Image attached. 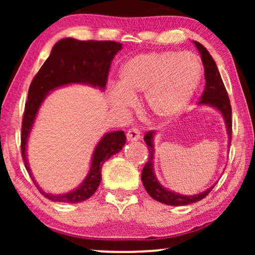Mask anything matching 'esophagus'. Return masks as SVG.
<instances>
[{
    "instance_id": "34e87169",
    "label": "esophagus",
    "mask_w": 255,
    "mask_h": 255,
    "mask_svg": "<svg viewBox=\"0 0 255 255\" xmlns=\"http://www.w3.org/2000/svg\"><path fill=\"white\" fill-rule=\"evenodd\" d=\"M140 137H141L140 131H139L138 128H130V130H128V133H127V138H128V141L139 140V139H140Z\"/></svg>"
}]
</instances>
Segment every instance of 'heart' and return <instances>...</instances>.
Returning <instances> with one entry per match:
<instances>
[{
    "label": "heart",
    "mask_w": 255,
    "mask_h": 255,
    "mask_svg": "<svg viewBox=\"0 0 255 255\" xmlns=\"http://www.w3.org/2000/svg\"><path fill=\"white\" fill-rule=\"evenodd\" d=\"M202 80L196 55L176 51L147 52L134 55L122 66L120 82L110 89L113 108L127 111L133 99L144 94V107L156 122L173 120L194 99Z\"/></svg>",
    "instance_id": "b5f03b06"
}]
</instances>
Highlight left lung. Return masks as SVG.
Segmentation results:
<instances>
[{
  "label": "left lung",
  "instance_id": "obj_1",
  "mask_svg": "<svg viewBox=\"0 0 255 255\" xmlns=\"http://www.w3.org/2000/svg\"><path fill=\"white\" fill-rule=\"evenodd\" d=\"M195 46L200 52L202 62L204 66V78H205V88L202 94L198 106H208L214 108L222 115L223 120H224L226 133H228L229 141L228 146L231 144V134H232V110L231 104H230L229 95L226 92L224 82H223L222 76L219 74L218 67L212 57L209 53L207 48L203 45L194 41ZM154 131H149L145 134L144 140L147 145L148 148V160L145 163L144 168L141 173V182L144 184L146 191H147L149 196L154 198L155 201L161 202L167 205H174V207H181V205H188L195 202L201 201L212 190L215 184H212L210 188L207 190L202 191L196 195H181L175 191H172L163 187L159 182L154 174Z\"/></svg>",
  "mask_w": 255,
  "mask_h": 255
}]
</instances>
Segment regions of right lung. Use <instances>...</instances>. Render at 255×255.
Listing matches in <instances>:
<instances>
[{
  "mask_svg": "<svg viewBox=\"0 0 255 255\" xmlns=\"http://www.w3.org/2000/svg\"><path fill=\"white\" fill-rule=\"evenodd\" d=\"M122 50V44L110 40H78L64 38L52 48L50 57L34 76L29 88L24 110L20 147L24 165L40 194L53 202L80 203L93 196L102 180V166L110 156L122 151L127 141L124 131L106 133L97 142L92 155L90 169L85 180L75 189L65 194L44 191L36 182L27 162L26 147L30 133L44 100L53 90L68 85H88L100 90L106 89L108 73L115 55Z\"/></svg>",
  "mask_w": 255,
  "mask_h": 255,
  "instance_id": "add662e5",
  "label": "right lung"
}]
</instances>
